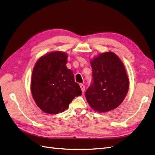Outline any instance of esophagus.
<instances>
[{"label":"esophagus","mask_w":155,"mask_h":155,"mask_svg":"<svg viewBox=\"0 0 155 155\" xmlns=\"http://www.w3.org/2000/svg\"><path fill=\"white\" fill-rule=\"evenodd\" d=\"M79 86H80L81 89V91H82V92H83L84 91H85V85H83V84L81 83L80 85H79Z\"/></svg>","instance_id":"34e87169"}]
</instances>
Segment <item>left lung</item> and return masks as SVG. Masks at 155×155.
Listing matches in <instances>:
<instances>
[{
	"label": "left lung",
	"mask_w": 155,
	"mask_h": 155,
	"mask_svg": "<svg viewBox=\"0 0 155 155\" xmlns=\"http://www.w3.org/2000/svg\"><path fill=\"white\" fill-rule=\"evenodd\" d=\"M92 83L85 92L94 110L106 112L118 107L127 94L129 81L123 63L111 51L102 53L91 61Z\"/></svg>",
	"instance_id": "8db88e82"
}]
</instances>
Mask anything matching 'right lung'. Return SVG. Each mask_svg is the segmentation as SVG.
<instances>
[{
	"label": "right lung",
	"instance_id": "obj_1",
	"mask_svg": "<svg viewBox=\"0 0 155 155\" xmlns=\"http://www.w3.org/2000/svg\"><path fill=\"white\" fill-rule=\"evenodd\" d=\"M67 58L63 51H52L41 57L33 70L32 96L37 105L47 114L64 111L74 98L82 94L72 71L67 67Z\"/></svg>",
	"mask_w": 155,
	"mask_h": 155
}]
</instances>
